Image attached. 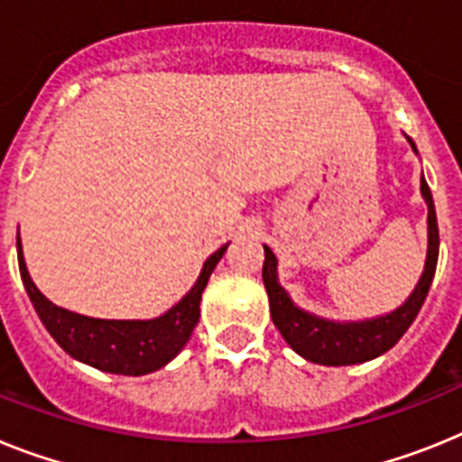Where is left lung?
Here are the masks:
<instances>
[{
	"mask_svg": "<svg viewBox=\"0 0 462 462\" xmlns=\"http://www.w3.org/2000/svg\"><path fill=\"white\" fill-rule=\"evenodd\" d=\"M413 145V143H411ZM416 150V147H413ZM420 192L428 201V227L430 246L425 273L418 282L416 291L411 293L402 308L385 317L371 321H356V324H336V321L319 319L291 303L286 291L277 282V258L265 246V263H263V282H265L267 298H270V315L274 327L284 336L286 343L303 355L308 362L324 364V366H347V364L369 362L374 356H381L406 333L420 312L425 298H428L430 284L437 270V255H439V227H437L435 204L432 195L420 178Z\"/></svg>",
	"mask_w": 462,
	"mask_h": 462,
	"instance_id": "8db88e82",
	"label": "left lung"
}]
</instances>
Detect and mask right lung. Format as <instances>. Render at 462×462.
Listing matches in <instances>:
<instances>
[{
  "label": "right lung",
  "mask_w": 462,
  "mask_h": 462,
  "mask_svg": "<svg viewBox=\"0 0 462 462\" xmlns=\"http://www.w3.org/2000/svg\"><path fill=\"white\" fill-rule=\"evenodd\" d=\"M225 249L227 244L204 263L197 284L188 291V296L180 303L173 305L166 315L147 321L93 319V317L75 315L46 300L27 274L21 237H18V267H21L27 296L32 300L42 324L69 356L107 374L145 375L171 362L189 340L199 321L201 291L207 289L208 277L223 258Z\"/></svg>",
  "instance_id": "obj_1"
}]
</instances>
